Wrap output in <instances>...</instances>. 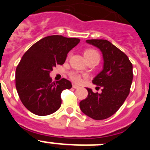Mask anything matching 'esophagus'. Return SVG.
Here are the masks:
<instances>
[{"mask_svg":"<svg viewBox=\"0 0 150 150\" xmlns=\"http://www.w3.org/2000/svg\"><path fill=\"white\" fill-rule=\"evenodd\" d=\"M79 86H77V85H76V84H73V88H79Z\"/></svg>","mask_w":150,"mask_h":150,"instance_id":"1","label":"esophagus"}]
</instances>
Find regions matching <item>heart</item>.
Returning a JSON list of instances; mask_svg holds the SVG:
<instances>
[{"label":"heart","instance_id":"heart-1","mask_svg":"<svg viewBox=\"0 0 150 150\" xmlns=\"http://www.w3.org/2000/svg\"><path fill=\"white\" fill-rule=\"evenodd\" d=\"M84 55L86 57V60L91 59H100V55L98 52V51H96L95 50H93V49H88V50H86L84 52ZM70 77H71V79H72L73 81L77 83H80L82 79L81 76L76 72H71L70 74Z\"/></svg>","mask_w":150,"mask_h":150}]
</instances>
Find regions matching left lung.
Masks as SVG:
<instances>
[{
  "label": "left lung",
  "instance_id": "1",
  "mask_svg": "<svg viewBox=\"0 0 150 150\" xmlns=\"http://www.w3.org/2000/svg\"><path fill=\"white\" fill-rule=\"evenodd\" d=\"M86 42L100 49L103 54L104 68L92 80L101 87L102 92L95 93L86 88L88 96L80 101L79 107L91 119L105 120L116 112L129 95L133 67L128 56L110 41L94 39Z\"/></svg>",
  "mask_w": 150,
  "mask_h": 150
}]
</instances>
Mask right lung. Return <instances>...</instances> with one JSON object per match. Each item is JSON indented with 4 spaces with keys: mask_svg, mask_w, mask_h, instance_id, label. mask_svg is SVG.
Segmentation results:
<instances>
[{
    "mask_svg": "<svg viewBox=\"0 0 150 150\" xmlns=\"http://www.w3.org/2000/svg\"><path fill=\"white\" fill-rule=\"evenodd\" d=\"M79 41L62 35L48 36L22 56L16 70V87L23 105L34 114L47 116L60 108L62 91L72 85L64 78L52 82L50 73L57 64L64 63L67 53Z\"/></svg>",
    "mask_w": 150,
    "mask_h": 150,
    "instance_id": "obj_1",
    "label": "right lung"
}]
</instances>
